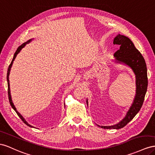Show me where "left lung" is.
<instances>
[{
  "mask_svg": "<svg viewBox=\"0 0 155 155\" xmlns=\"http://www.w3.org/2000/svg\"><path fill=\"white\" fill-rule=\"evenodd\" d=\"M114 44L120 45V49L114 53L116 62L128 66L136 75V90L134 100L125 117L119 123L112 126L98 125L105 129H120L133 119L143 105L148 85L147 70L145 59L132 41L127 36L118 35L114 40ZM87 104L88 105L87 100Z\"/></svg>",
  "mask_w": 155,
  "mask_h": 155,
  "instance_id": "8db88e82",
  "label": "left lung"
}]
</instances>
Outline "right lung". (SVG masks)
Wrapping results in <instances>:
<instances>
[{
	"label": "right lung",
	"instance_id": "add662e5",
	"mask_svg": "<svg viewBox=\"0 0 155 155\" xmlns=\"http://www.w3.org/2000/svg\"><path fill=\"white\" fill-rule=\"evenodd\" d=\"M32 40V39H31V40H29L28 41H27V42H25V43H23L21 45H20V46L18 48V49H17V51H15V54H14V58H13V59H12V62H11V63H10V64L9 65V67H8V72H7V82H8V98H9V101H10V105H11V106H12V107L14 109V110L15 111V112L17 113V114L18 115V116L19 117H20V119H21L22 120H23V122L25 123V124H26L27 126H28V127H32V128H34L32 126H31V124H29L27 121L25 120V119L23 118V117L17 111V110H16V108H15V106L14 105V103L12 102V97H11V94H10V81H9V75H10V70H11V68H12V64H13V62H14V61L15 60V57H16V56H17V55H18V54L20 52V51L21 50V49L23 48H24L25 47V45L27 44H28L29 42H30V41Z\"/></svg>",
	"mask_w": 155,
	"mask_h": 155
}]
</instances>
